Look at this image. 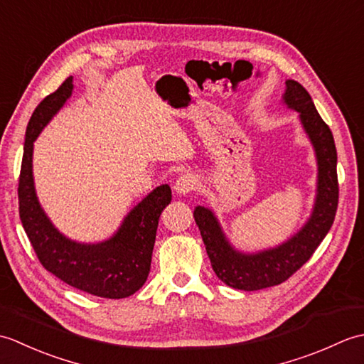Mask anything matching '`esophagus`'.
<instances>
[{
  "mask_svg": "<svg viewBox=\"0 0 364 364\" xmlns=\"http://www.w3.org/2000/svg\"><path fill=\"white\" fill-rule=\"evenodd\" d=\"M197 188V178L192 173H186L176 178V181L173 184V191L176 194H188V192H192Z\"/></svg>",
  "mask_w": 364,
  "mask_h": 364,
  "instance_id": "esophagus-1",
  "label": "esophagus"
}]
</instances>
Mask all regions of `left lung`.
<instances>
[{
  "instance_id": "8db88e82",
  "label": "left lung",
  "mask_w": 364,
  "mask_h": 364,
  "mask_svg": "<svg viewBox=\"0 0 364 364\" xmlns=\"http://www.w3.org/2000/svg\"><path fill=\"white\" fill-rule=\"evenodd\" d=\"M284 103L300 112V120L314 145L319 164L318 198L311 219L288 242L257 255L235 252L223 237L218 220L210 210L197 206L194 218L202 233L206 253L215 275L231 288L258 291L288 280L313 257L322 239L333 225L339 184L336 173V146L328 125L316 111L306 89L297 81H286Z\"/></svg>"
}]
</instances>
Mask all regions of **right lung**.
I'll use <instances>...</instances> for the list:
<instances>
[{"label":"right lung","mask_w":364,"mask_h":364,"mask_svg":"<svg viewBox=\"0 0 364 364\" xmlns=\"http://www.w3.org/2000/svg\"><path fill=\"white\" fill-rule=\"evenodd\" d=\"M72 76L46 95L26 128L25 150L18 176V213L41 264L67 284L105 299H123L142 288L151 266L162 210L172 200L164 184L146 196L109 241L84 245L68 241L51 225L37 202L33 181V145L42 128L72 95Z\"/></svg>","instance_id":"add662e5"}]
</instances>
